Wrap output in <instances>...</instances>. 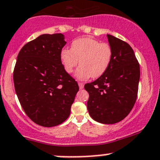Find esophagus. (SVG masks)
Segmentation results:
<instances>
[{
	"label": "esophagus",
	"instance_id": "34e87169",
	"mask_svg": "<svg viewBox=\"0 0 160 160\" xmlns=\"http://www.w3.org/2000/svg\"><path fill=\"white\" fill-rule=\"evenodd\" d=\"M78 84H79V87H80V90H81V89H83V87H84V83H82V82H79Z\"/></svg>",
	"mask_w": 160,
	"mask_h": 160
}]
</instances>
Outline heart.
I'll use <instances>...</instances> for the list:
<instances>
[{
  "label": "heart",
  "instance_id": "heart-1",
  "mask_svg": "<svg viewBox=\"0 0 160 160\" xmlns=\"http://www.w3.org/2000/svg\"><path fill=\"white\" fill-rule=\"evenodd\" d=\"M112 58V50L109 43L88 38L75 40L70 49L65 48L60 52V60L68 73L78 66L80 60L81 66L76 76L81 80L101 77L110 67Z\"/></svg>",
  "mask_w": 160,
  "mask_h": 160
}]
</instances>
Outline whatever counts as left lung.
Returning a JSON list of instances; mask_svg holds the SVG:
<instances>
[{"label":"left lung","mask_w":160,"mask_h":160,"mask_svg":"<svg viewBox=\"0 0 160 160\" xmlns=\"http://www.w3.org/2000/svg\"><path fill=\"white\" fill-rule=\"evenodd\" d=\"M112 58L107 71L95 81L86 83L87 109L94 120L113 124L132 110L138 93L139 64L133 50L123 40L107 34Z\"/></svg>","instance_id":"8db88e82"}]
</instances>
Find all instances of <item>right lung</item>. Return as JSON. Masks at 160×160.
Masks as SVG:
<instances>
[{
    "label": "right lung",
    "mask_w": 160,
    "mask_h": 160,
    "mask_svg": "<svg viewBox=\"0 0 160 160\" xmlns=\"http://www.w3.org/2000/svg\"><path fill=\"white\" fill-rule=\"evenodd\" d=\"M66 43L62 33L42 34L27 43L18 55L13 75L15 91L25 113L42 127L64 122L79 90L60 60Z\"/></svg>",
    "instance_id": "1"
}]
</instances>
